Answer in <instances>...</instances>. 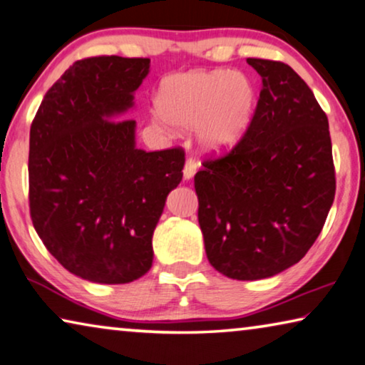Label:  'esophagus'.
Here are the masks:
<instances>
[{
  "label": "esophagus",
  "instance_id": "1",
  "mask_svg": "<svg viewBox=\"0 0 365 365\" xmlns=\"http://www.w3.org/2000/svg\"><path fill=\"white\" fill-rule=\"evenodd\" d=\"M196 170H198V162H196L195 158H188L187 162H185V169H183V177L187 178V180H190L192 178Z\"/></svg>",
  "mask_w": 365,
  "mask_h": 365
}]
</instances>
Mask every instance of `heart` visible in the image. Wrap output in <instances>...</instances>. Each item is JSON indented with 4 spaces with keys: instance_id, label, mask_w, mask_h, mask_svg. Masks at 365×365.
<instances>
[{
    "instance_id": "heart-1",
    "label": "heart",
    "mask_w": 365,
    "mask_h": 365,
    "mask_svg": "<svg viewBox=\"0 0 365 365\" xmlns=\"http://www.w3.org/2000/svg\"><path fill=\"white\" fill-rule=\"evenodd\" d=\"M162 125L193 126L201 146L224 151L248 130L257 92L245 74L229 69L187 71L167 76L155 97Z\"/></svg>"
}]
</instances>
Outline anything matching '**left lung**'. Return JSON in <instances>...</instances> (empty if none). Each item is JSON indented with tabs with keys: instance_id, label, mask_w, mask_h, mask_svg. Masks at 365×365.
Masks as SVG:
<instances>
[{
	"instance_id": "1",
	"label": "left lung",
	"mask_w": 365,
	"mask_h": 365,
	"mask_svg": "<svg viewBox=\"0 0 365 365\" xmlns=\"http://www.w3.org/2000/svg\"><path fill=\"white\" fill-rule=\"evenodd\" d=\"M262 76L244 138L195 175L198 222L214 269L239 281L274 276L304 258L336 192L328 118L282 61L247 58Z\"/></svg>"
}]
</instances>
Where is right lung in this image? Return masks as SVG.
I'll return each instance as SVG.
<instances>
[{
    "mask_svg": "<svg viewBox=\"0 0 365 365\" xmlns=\"http://www.w3.org/2000/svg\"><path fill=\"white\" fill-rule=\"evenodd\" d=\"M149 58L91 56L51 86L31 125L29 207L43 245L83 279L125 284L153 266V234L183 177L182 148L135 146L133 106Z\"/></svg>",
    "mask_w": 365,
    "mask_h": 365,
    "instance_id": "1",
    "label": "right lung"
}]
</instances>
